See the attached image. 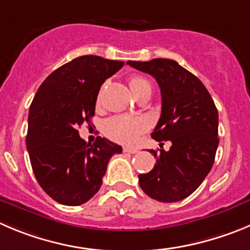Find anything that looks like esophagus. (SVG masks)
I'll return each mask as SVG.
<instances>
[{
	"mask_svg": "<svg viewBox=\"0 0 250 250\" xmlns=\"http://www.w3.org/2000/svg\"><path fill=\"white\" fill-rule=\"evenodd\" d=\"M123 151H125V153L136 154V153H138L139 150L137 148H129V146H125V148H123Z\"/></svg>",
	"mask_w": 250,
	"mask_h": 250,
	"instance_id": "obj_1",
	"label": "esophagus"
}]
</instances>
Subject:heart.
Masks as SVG:
<instances>
[{"label": "heart", "instance_id": "obj_1", "mask_svg": "<svg viewBox=\"0 0 250 250\" xmlns=\"http://www.w3.org/2000/svg\"><path fill=\"white\" fill-rule=\"evenodd\" d=\"M134 96L143 90H150L151 86L144 78H132L129 81ZM146 122L141 117H129V116H114L104 122V129L106 136L112 141L123 144L136 143L141 136L146 130Z\"/></svg>", "mask_w": 250, "mask_h": 250}]
</instances>
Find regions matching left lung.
<instances>
[{
  "mask_svg": "<svg viewBox=\"0 0 250 250\" xmlns=\"http://www.w3.org/2000/svg\"><path fill=\"white\" fill-rule=\"evenodd\" d=\"M157 80L162 114L151 133L158 142L170 141L169 151L151 149L157 163L139 174L142 190L160 202H178L199 188L212 169L218 139V111L204 83L175 60L127 62Z\"/></svg>",
  "mask_w": 250,
  "mask_h": 250,
  "instance_id": "1",
  "label": "left lung"
}]
</instances>
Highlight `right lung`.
<instances>
[{"instance_id": "add662e5", "label": "right lung", "mask_w": 250, "mask_h": 250, "mask_svg": "<svg viewBox=\"0 0 250 250\" xmlns=\"http://www.w3.org/2000/svg\"><path fill=\"white\" fill-rule=\"evenodd\" d=\"M123 62L83 55L53 71L37 91L28 114L25 144L41 188L57 202L79 206L102 185L112 155L122 146L97 137L86 144L79 127L95 116L99 91Z\"/></svg>"}]
</instances>
